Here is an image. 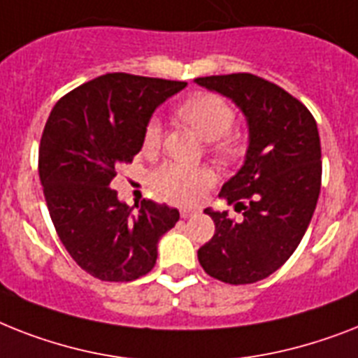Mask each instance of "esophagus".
<instances>
[{
    "mask_svg": "<svg viewBox=\"0 0 358 358\" xmlns=\"http://www.w3.org/2000/svg\"><path fill=\"white\" fill-rule=\"evenodd\" d=\"M200 213L199 208H182L180 209V215L184 217V219H191V217H196Z\"/></svg>",
    "mask_w": 358,
    "mask_h": 358,
    "instance_id": "obj_1",
    "label": "esophagus"
}]
</instances>
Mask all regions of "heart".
<instances>
[{
    "instance_id": "heart-1",
    "label": "heart",
    "mask_w": 358,
    "mask_h": 358,
    "mask_svg": "<svg viewBox=\"0 0 358 358\" xmlns=\"http://www.w3.org/2000/svg\"><path fill=\"white\" fill-rule=\"evenodd\" d=\"M182 121L191 124L200 138L215 145L220 154L235 152V139L228 134L235 123V110L224 97L217 94H196L185 99L176 108ZM162 141V123L158 117L149 119L143 130V149L154 150ZM215 184L213 171L208 167H184L164 164L150 173V185L165 199L178 204H193Z\"/></svg>"
}]
</instances>
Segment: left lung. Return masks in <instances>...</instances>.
I'll list each match as a JSON object with an SVG mask.
<instances>
[{
  "label": "left lung",
  "instance_id": "8db88e82",
  "mask_svg": "<svg viewBox=\"0 0 358 358\" xmlns=\"http://www.w3.org/2000/svg\"><path fill=\"white\" fill-rule=\"evenodd\" d=\"M194 83L231 99L250 132L245 164L219 193L243 209V219L206 209L215 235L199 250V261L215 280L255 283L294 254L313 219L322 185L318 127L305 104L257 75H213Z\"/></svg>",
  "mask_w": 358,
  "mask_h": 358
}]
</instances>
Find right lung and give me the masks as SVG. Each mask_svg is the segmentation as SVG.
<instances>
[{"label": "right lung", "instance_id": "1", "mask_svg": "<svg viewBox=\"0 0 358 358\" xmlns=\"http://www.w3.org/2000/svg\"><path fill=\"white\" fill-rule=\"evenodd\" d=\"M187 83L106 73L64 95L49 113L38 173L58 237L75 263L101 281L149 274L159 237L178 209L152 200L129 208L110 187L143 147L154 110Z\"/></svg>", "mask_w": 358, "mask_h": 358}]
</instances>
